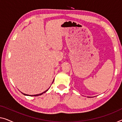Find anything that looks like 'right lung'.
I'll return each instance as SVG.
<instances>
[{
	"label": "right lung",
	"mask_w": 122,
	"mask_h": 122,
	"mask_svg": "<svg viewBox=\"0 0 122 122\" xmlns=\"http://www.w3.org/2000/svg\"><path fill=\"white\" fill-rule=\"evenodd\" d=\"M54 79L53 80V81H52V83L54 82ZM49 88H50V87L49 88V89H47L46 90H45V92H43L42 93H41V94H36V95H28V94H24V93H23V92H21V93H22L23 95H26V96H39V95H42L43 94H44V93H45V92H46L47 91H48L49 89Z\"/></svg>",
	"instance_id": "1"
}]
</instances>
